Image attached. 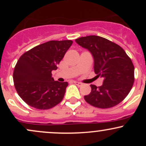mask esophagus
I'll list each match as a JSON object with an SVG mask.
<instances>
[{
  "mask_svg": "<svg viewBox=\"0 0 146 146\" xmlns=\"http://www.w3.org/2000/svg\"><path fill=\"white\" fill-rule=\"evenodd\" d=\"M74 82L75 84H76L77 86H81L82 85V83H81V82H79L74 81V82Z\"/></svg>",
  "mask_w": 146,
  "mask_h": 146,
  "instance_id": "1",
  "label": "esophagus"
}]
</instances>
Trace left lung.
Returning a JSON list of instances; mask_svg holds the SVG:
<instances>
[{
    "mask_svg": "<svg viewBox=\"0 0 146 146\" xmlns=\"http://www.w3.org/2000/svg\"><path fill=\"white\" fill-rule=\"evenodd\" d=\"M75 42L92 53L96 77L103 78L101 86L90 84L91 92L85 95V101L104 109L119 104L135 81V67L130 57L119 45L100 36L82 37Z\"/></svg>",
    "mask_w": 146,
    "mask_h": 146,
    "instance_id": "1",
    "label": "left lung"
}]
</instances>
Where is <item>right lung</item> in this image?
I'll return each mask as SVG.
<instances>
[{"label": "right lung", "instance_id": "add662e5", "mask_svg": "<svg viewBox=\"0 0 146 146\" xmlns=\"http://www.w3.org/2000/svg\"><path fill=\"white\" fill-rule=\"evenodd\" d=\"M73 41L51 40L23 53L15 66L13 80L18 95L30 106L47 110L64 96L68 82L54 81L51 71L62 60Z\"/></svg>", "mask_w": 146, "mask_h": 146}]
</instances>
